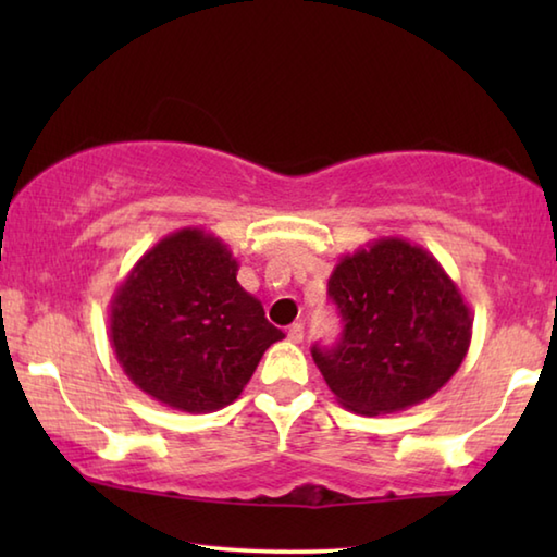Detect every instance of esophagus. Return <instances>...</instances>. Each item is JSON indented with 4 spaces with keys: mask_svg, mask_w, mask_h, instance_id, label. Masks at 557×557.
I'll list each match as a JSON object with an SVG mask.
<instances>
[{
    "mask_svg": "<svg viewBox=\"0 0 557 557\" xmlns=\"http://www.w3.org/2000/svg\"><path fill=\"white\" fill-rule=\"evenodd\" d=\"M287 338H289V342H292V344H299V342H301V338H305V326H301L299 322H295V324H292V326L287 329Z\"/></svg>",
    "mask_w": 557,
    "mask_h": 557,
    "instance_id": "obj_1",
    "label": "esophagus"
}]
</instances>
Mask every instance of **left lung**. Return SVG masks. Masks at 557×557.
Segmentation results:
<instances>
[{"label": "left lung", "mask_w": 557, "mask_h": 557, "mask_svg": "<svg viewBox=\"0 0 557 557\" xmlns=\"http://www.w3.org/2000/svg\"><path fill=\"white\" fill-rule=\"evenodd\" d=\"M329 297L344 317L334 348H312L329 391L356 414L428 400L465 361L471 309L437 258L398 235L342 256Z\"/></svg>", "instance_id": "obj_1"}]
</instances>
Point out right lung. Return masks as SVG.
Returning a JSON list of instances; mask_svg holds the SVG:
<instances>
[{"mask_svg": "<svg viewBox=\"0 0 557 557\" xmlns=\"http://www.w3.org/2000/svg\"><path fill=\"white\" fill-rule=\"evenodd\" d=\"M235 275L228 245L203 228H182L120 282L108 336L122 371L149 398L191 414L221 410L285 338Z\"/></svg>", "mask_w": 557, "mask_h": 557, "instance_id": "right-lung-1", "label": "right lung"}]
</instances>
